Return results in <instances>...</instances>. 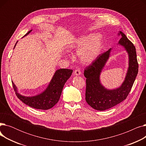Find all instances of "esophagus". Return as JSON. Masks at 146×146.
<instances>
[{"label": "esophagus", "instance_id": "obj_1", "mask_svg": "<svg viewBox=\"0 0 146 146\" xmlns=\"http://www.w3.org/2000/svg\"><path fill=\"white\" fill-rule=\"evenodd\" d=\"M74 73L76 76H79L80 74H81V71L79 68H77L76 69V70H74Z\"/></svg>", "mask_w": 146, "mask_h": 146}]
</instances>
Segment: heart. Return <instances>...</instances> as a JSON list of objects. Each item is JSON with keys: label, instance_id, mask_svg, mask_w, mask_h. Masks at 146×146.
Segmentation results:
<instances>
[{"label": "heart", "instance_id": "obj_1", "mask_svg": "<svg viewBox=\"0 0 146 146\" xmlns=\"http://www.w3.org/2000/svg\"><path fill=\"white\" fill-rule=\"evenodd\" d=\"M102 43L101 35H88L78 39L71 48L78 52L80 60L83 63L88 64L93 62L99 56Z\"/></svg>", "mask_w": 146, "mask_h": 146}]
</instances>
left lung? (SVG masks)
<instances>
[{"mask_svg":"<svg viewBox=\"0 0 146 146\" xmlns=\"http://www.w3.org/2000/svg\"><path fill=\"white\" fill-rule=\"evenodd\" d=\"M119 34L122 38L118 44L124 46L129 55L128 72L121 87L108 90L101 85L99 80L101 70L110 57L111 48L99 55L91 64L85 68L84 72V76L86 78V101L96 110L104 111L110 109L125 100L131 91L139 71L135 46L123 33L120 31Z\"/></svg>","mask_w":146,"mask_h":146,"instance_id":"8db88e82","label":"left lung"}]
</instances>
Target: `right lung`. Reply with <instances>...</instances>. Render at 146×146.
<instances>
[{
  "label": "right lung",
  "instance_id": "add662e5",
  "mask_svg": "<svg viewBox=\"0 0 146 146\" xmlns=\"http://www.w3.org/2000/svg\"><path fill=\"white\" fill-rule=\"evenodd\" d=\"M31 31V30L28 32L25 35L30 33ZM72 72L73 70L71 69L61 68L57 70L46 90L42 94L35 96L27 97L21 95L17 92V87L13 82L12 85L16 95L22 102L35 109L47 110L52 108L58 102L64 84L68 78H70Z\"/></svg>",
  "mask_w": 146,
  "mask_h": 146
}]
</instances>
